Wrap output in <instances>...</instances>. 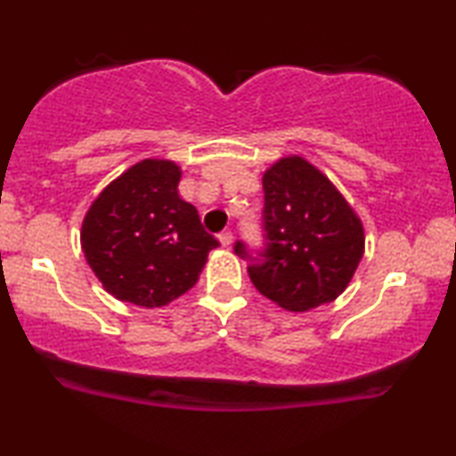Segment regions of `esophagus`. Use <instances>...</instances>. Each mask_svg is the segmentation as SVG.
Returning a JSON list of instances; mask_svg holds the SVG:
<instances>
[{
	"label": "esophagus",
	"mask_w": 456,
	"mask_h": 456,
	"mask_svg": "<svg viewBox=\"0 0 456 456\" xmlns=\"http://www.w3.org/2000/svg\"><path fill=\"white\" fill-rule=\"evenodd\" d=\"M217 240L222 242V247L232 245V232H230V230H224V232L217 234Z\"/></svg>",
	"instance_id": "obj_1"
}]
</instances>
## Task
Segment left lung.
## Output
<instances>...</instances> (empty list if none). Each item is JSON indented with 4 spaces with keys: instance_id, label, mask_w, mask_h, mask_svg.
<instances>
[{
    "instance_id": "8db88e82",
    "label": "left lung",
    "mask_w": 456,
    "mask_h": 456,
    "mask_svg": "<svg viewBox=\"0 0 456 456\" xmlns=\"http://www.w3.org/2000/svg\"><path fill=\"white\" fill-rule=\"evenodd\" d=\"M265 248L257 257L245 242L234 251L251 261L248 278L286 311L332 303L354 276L365 251L363 224L338 189L298 155L264 172Z\"/></svg>"
}]
</instances>
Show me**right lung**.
<instances>
[{
  "label": "right lung",
  "instance_id": "1",
  "mask_svg": "<svg viewBox=\"0 0 456 456\" xmlns=\"http://www.w3.org/2000/svg\"><path fill=\"white\" fill-rule=\"evenodd\" d=\"M170 159H142L99 192L80 230L86 264L103 289L139 307H164L197 284L211 248L197 209L178 195Z\"/></svg>",
  "mask_w": 456,
  "mask_h": 456
}]
</instances>
